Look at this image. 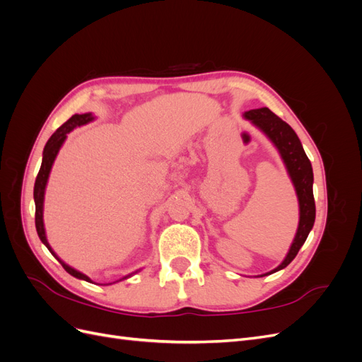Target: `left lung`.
I'll use <instances>...</instances> for the list:
<instances>
[{
    "instance_id": "8db88e82",
    "label": "left lung",
    "mask_w": 362,
    "mask_h": 362,
    "mask_svg": "<svg viewBox=\"0 0 362 362\" xmlns=\"http://www.w3.org/2000/svg\"><path fill=\"white\" fill-rule=\"evenodd\" d=\"M245 117L252 120L259 129L264 131L269 139L276 145L281 152V157L286 163L291 181L296 187V193L299 198V208H300V218H299V228L296 233L294 242L290 247L288 255L282 261V264L278 266L275 270L270 273H275L284 267H287L290 262L298 255L299 249L305 243L306 237H308L311 228L315 221V202L313 194V168L311 161L306 157L305 151L302 148L300 140L294 129L284 120L270 112L267 107L255 108L245 113ZM267 273V275H270Z\"/></svg>"
}]
</instances>
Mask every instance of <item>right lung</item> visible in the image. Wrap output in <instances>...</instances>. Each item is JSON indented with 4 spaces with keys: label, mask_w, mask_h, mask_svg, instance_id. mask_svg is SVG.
<instances>
[{
    "label": "right lung",
    "mask_w": 362,
    "mask_h": 362,
    "mask_svg": "<svg viewBox=\"0 0 362 362\" xmlns=\"http://www.w3.org/2000/svg\"><path fill=\"white\" fill-rule=\"evenodd\" d=\"M89 120H92V116L90 115H74L69 120H66L60 128H57L56 133H54L49 140L47 141L45 145V149H43V158H42V166H40V170L37 173L36 177V182H35V204H36V217H35V222H36V231H37V235L39 238L42 240V243L48 247V250L51 252V254L57 258V255L54 254L52 249L49 247L48 242H47V237H45V229H43V194H45V185H47V181H48V175H49V170H51V166L54 163V158H56L57 152L60 149V146L63 145L64 139H66V134L69 133V131H72L75 127H80V125H84L89 122ZM60 264L63 266V269L66 270L69 275L78 278V279H84L87 282H90V278H87L86 275H83V273L74 270L72 267H69L68 264H64V262L57 258ZM127 279V276L124 278Z\"/></svg>",
    "instance_id": "add662e5"
}]
</instances>
